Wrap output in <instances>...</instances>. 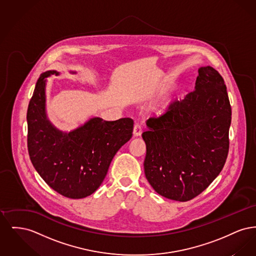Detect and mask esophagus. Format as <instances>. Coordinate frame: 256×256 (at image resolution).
I'll return each instance as SVG.
<instances>
[{"instance_id":"obj_1","label":"esophagus","mask_w":256,"mask_h":256,"mask_svg":"<svg viewBox=\"0 0 256 256\" xmlns=\"http://www.w3.org/2000/svg\"><path fill=\"white\" fill-rule=\"evenodd\" d=\"M142 134V126L138 122H136L134 124V136H140Z\"/></svg>"}]
</instances>
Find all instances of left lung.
Wrapping results in <instances>:
<instances>
[{
  "instance_id": "1",
  "label": "left lung",
  "mask_w": 256,
  "mask_h": 256,
  "mask_svg": "<svg viewBox=\"0 0 256 256\" xmlns=\"http://www.w3.org/2000/svg\"><path fill=\"white\" fill-rule=\"evenodd\" d=\"M194 91L146 120L144 170L156 193L187 202L204 191L222 170L228 154L232 108L222 76L198 69Z\"/></svg>"
}]
</instances>
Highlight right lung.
Listing matches in <instances>:
<instances>
[{
    "instance_id": "add662e5",
    "label": "right lung",
    "mask_w": 256,
    "mask_h": 256,
    "mask_svg": "<svg viewBox=\"0 0 256 256\" xmlns=\"http://www.w3.org/2000/svg\"><path fill=\"white\" fill-rule=\"evenodd\" d=\"M52 74L60 72L41 74L28 104V154L50 188L66 198H82L104 182L114 156L132 136L134 120L104 121L94 117L69 132H62L50 122L46 112L47 78Z\"/></svg>"
}]
</instances>
